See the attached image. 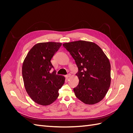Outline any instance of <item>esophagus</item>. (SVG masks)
Returning <instances> with one entry per match:
<instances>
[{"label":"esophagus","instance_id":"1","mask_svg":"<svg viewBox=\"0 0 133 133\" xmlns=\"http://www.w3.org/2000/svg\"><path fill=\"white\" fill-rule=\"evenodd\" d=\"M70 74H68V75H66V76H65V77H66V78H67V79H68V78H69V77H70Z\"/></svg>","mask_w":133,"mask_h":133}]
</instances>
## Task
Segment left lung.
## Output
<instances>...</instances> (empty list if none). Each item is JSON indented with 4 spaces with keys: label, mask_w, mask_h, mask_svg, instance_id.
I'll list each match as a JSON object with an SVG mask.
<instances>
[{
    "label": "left lung",
    "mask_w": 133,
    "mask_h": 133,
    "mask_svg": "<svg viewBox=\"0 0 133 133\" xmlns=\"http://www.w3.org/2000/svg\"><path fill=\"white\" fill-rule=\"evenodd\" d=\"M78 68L76 97L88 105H93L105 97L110 85V63L105 54L93 42L79 41L65 43Z\"/></svg>",
    "instance_id": "obj_1"
}]
</instances>
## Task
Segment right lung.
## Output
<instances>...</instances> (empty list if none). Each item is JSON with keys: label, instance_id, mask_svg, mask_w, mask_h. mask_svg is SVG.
Returning <instances> with one entry per match:
<instances>
[{"label": "right lung", "instance_id": "add662e5", "mask_svg": "<svg viewBox=\"0 0 133 133\" xmlns=\"http://www.w3.org/2000/svg\"><path fill=\"white\" fill-rule=\"evenodd\" d=\"M61 43L45 42L35 44L24 60L22 75L25 90L30 98L39 105H48L59 96L65 78L51 72L50 60L62 46Z\"/></svg>", "mask_w": 133, "mask_h": 133}]
</instances>
